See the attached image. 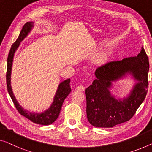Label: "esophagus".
<instances>
[{
  "instance_id": "1",
  "label": "esophagus",
  "mask_w": 152,
  "mask_h": 152,
  "mask_svg": "<svg viewBox=\"0 0 152 152\" xmlns=\"http://www.w3.org/2000/svg\"><path fill=\"white\" fill-rule=\"evenodd\" d=\"M85 87H84V86L82 85H79V86H78V87H76V90L77 91H85Z\"/></svg>"
}]
</instances>
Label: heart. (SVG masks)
Here are the masks:
<instances>
[{"label": "heart", "instance_id": "1", "mask_svg": "<svg viewBox=\"0 0 152 152\" xmlns=\"http://www.w3.org/2000/svg\"><path fill=\"white\" fill-rule=\"evenodd\" d=\"M106 58V53H103L102 54H100V55H99V56H98V61H99V62H101V61H104L105 59Z\"/></svg>", "mask_w": 152, "mask_h": 152}]
</instances>
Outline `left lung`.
<instances>
[{"instance_id":"obj_1","label":"left lung","mask_w":152,"mask_h":152,"mask_svg":"<svg viewBox=\"0 0 152 152\" xmlns=\"http://www.w3.org/2000/svg\"><path fill=\"white\" fill-rule=\"evenodd\" d=\"M149 68V58L143 47L137 56L107 63L97 68L96 79L85 90L89 123L98 128H112L132 118L148 93ZM128 74L137 82L128 97L115 99L110 91L112 82Z\"/></svg>"}]
</instances>
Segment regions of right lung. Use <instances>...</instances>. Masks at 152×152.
Returning a JSON list of instances; mask_svg holds the SVG:
<instances>
[{"label":"right lung","instance_id":"right-lung-1","mask_svg":"<svg viewBox=\"0 0 152 152\" xmlns=\"http://www.w3.org/2000/svg\"><path fill=\"white\" fill-rule=\"evenodd\" d=\"M34 22H28L24 24L22 27L21 32L18 36L16 41L13 43L11 46V48L7 58V69L6 74V80H7V87L10 96L12 99L13 104L18 110V111L21 114L22 116L25 117L26 118L31 120L33 123L40 124V125H50V124L54 123L56 119L58 117L59 113L61 109L62 104L64 102L65 99L67 98L69 94L71 92V88H70V79L68 78L58 85L57 91H56L55 96H54L53 102L51 106H50L48 109L42 113H33L28 111L22 108L20 104L18 102L17 99H15L14 95H13L12 88L11 85V69H12L13 59L14 54L19 47L20 42L25 38L28 33L31 32V29L33 27Z\"/></svg>","mask_w":152,"mask_h":152}]
</instances>
